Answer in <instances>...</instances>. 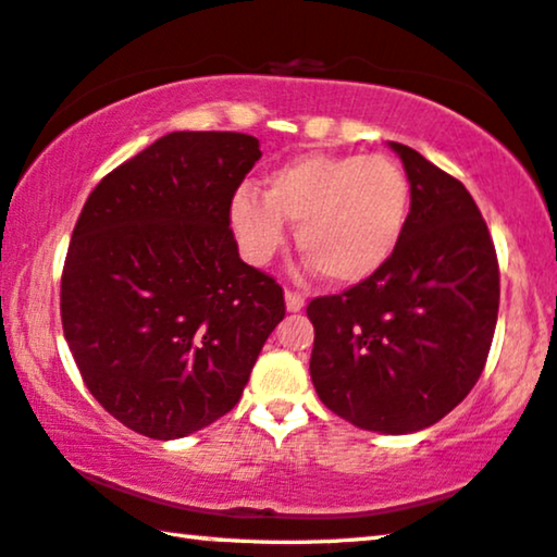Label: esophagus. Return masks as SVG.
<instances>
[{
    "mask_svg": "<svg viewBox=\"0 0 557 557\" xmlns=\"http://www.w3.org/2000/svg\"><path fill=\"white\" fill-rule=\"evenodd\" d=\"M285 306L290 313H298V310L306 308V295L298 290H285Z\"/></svg>",
    "mask_w": 557,
    "mask_h": 557,
    "instance_id": "34e87169",
    "label": "esophagus"
}]
</instances>
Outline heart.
<instances>
[{
	"label": "heart",
	"mask_w": 557,
	"mask_h": 557,
	"mask_svg": "<svg viewBox=\"0 0 557 557\" xmlns=\"http://www.w3.org/2000/svg\"><path fill=\"white\" fill-rule=\"evenodd\" d=\"M410 219V181L387 154L308 152L274 168L267 190L242 185L228 224L242 255L267 264L298 224L300 255L333 285L380 274L403 244Z\"/></svg>",
	"instance_id": "b5f03b06"
}]
</instances>
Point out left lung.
<instances>
[{
	"mask_svg": "<svg viewBox=\"0 0 557 557\" xmlns=\"http://www.w3.org/2000/svg\"><path fill=\"white\" fill-rule=\"evenodd\" d=\"M410 219L392 262L367 283L308 302L310 380L356 428L414 433L454 410L484 372L499 313V262L461 181L392 143Z\"/></svg>",
	"mask_w": 557,
	"mask_h": 557,
	"instance_id": "left-lung-1",
	"label": "left lung"
}]
</instances>
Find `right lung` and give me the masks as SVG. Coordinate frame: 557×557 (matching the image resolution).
I'll return each instance as SVG.
<instances>
[{
    "label": "right lung",
    "mask_w": 557,
    "mask_h": 557,
    "mask_svg": "<svg viewBox=\"0 0 557 557\" xmlns=\"http://www.w3.org/2000/svg\"><path fill=\"white\" fill-rule=\"evenodd\" d=\"M259 158L242 132H170L101 177L73 228L65 341L103 410L147 438L232 410L285 318L283 287L242 262L228 228Z\"/></svg>",
    "instance_id": "add662e5"
}]
</instances>
